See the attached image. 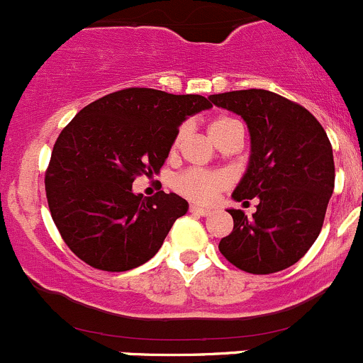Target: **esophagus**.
<instances>
[{
    "mask_svg": "<svg viewBox=\"0 0 363 363\" xmlns=\"http://www.w3.org/2000/svg\"><path fill=\"white\" fill-rule=\"evenodd\" d=\"M189 211L192 213V215H199V216H208V215H209V209L201 208V206H196V204H190Z\"/></svg>",
    "mask_w": 363,
    "mask_h": 363,
    "instance_id": "34e87169",
    "label": "esophagus"
}]
</instances>
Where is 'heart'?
Listing matches in <instances>:
<instances>
[{
    "instance_id": "obj_1",
    "label": "heart",
    "mask_w": 363,
    "mask_h": 363,
    "mask_svg": "<svg viewBox=\"0 0 363 363\" xmlns=\"http://www.w3.org/2000/svg\"><path fill=\"white\" fill-rule=\"evenodd\" d=\"M234 124H238V121H234V118L220 117L209 124V134L216 141ZM178 140H180V136L177 138V143ZM229 185L230 177L225 171H208L199 169V167L183 171V173L177 174L173 178V182H171V186L174 189V192H178L180 196L199 204H209L211 201H215V197L222 190L229 189Z\"/></svg>"
}]
</instances>
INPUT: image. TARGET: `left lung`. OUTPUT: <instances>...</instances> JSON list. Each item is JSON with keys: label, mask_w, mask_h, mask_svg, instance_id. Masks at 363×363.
I'll return each mask as SVG.
<instances>
[{"label": "left lung", "mask_w": 363, "mask_h": 363, "mask_svg": "<svg viewBox=\"0 0 363 363\" xmlns=\"http://www.w3.org/2000/svg\"><path fill=\"white\" fill-rule=\"evenodd\" d=\"M209 101L248 125L252 154L233 197L242 204L259 199L253 218L229 209L234 229L220 241V253L252 274L283 271L316 241L334 192L327 133L304 106L264 89L213 94Z\"/></svg>", "instance_id": "left-lung-1"}]
</instances>
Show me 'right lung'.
I'll use <instances>...</instances> for the list:
<instances>
[{"mask_svg":"<svg viewBox=\"0 0 363 363\" xmlns=\"http://www.w3.org/2000/svg\"><path fill=\"white\" fill-rule=\"evenodd\" d=\"M213 104L130 87L87 104L59 134L45 173L52 220L71 252L101 271L148 262L189 203L164 190L133 192L162 167L183 121Z\"/></svg>","mask_w":363,"mask_h":363,"instance_id":"right-lung-1","label":"right lung"}]
</instances>
